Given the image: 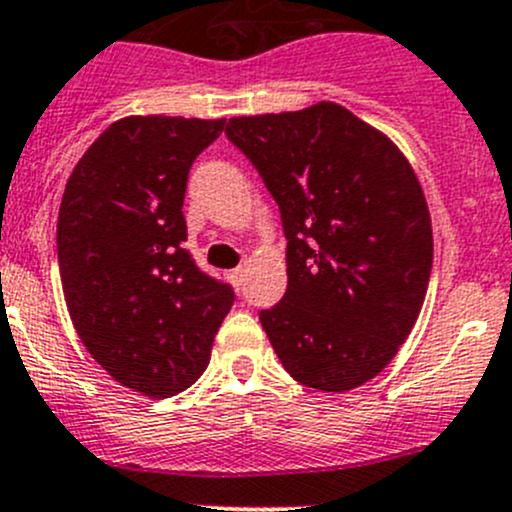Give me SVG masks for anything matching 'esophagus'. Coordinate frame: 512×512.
I'll use <instances>...</instances> for the list:
<instances>
[{
	"label": "esophagus",
	"instance_id": "obj_1",
	"mask_svg": "<svg viewBox=\"0 0 512 512\" xmlns=\"http://www.w3.org/2000/svg\"><path fill=\"white\" fill-rule=\"evenodd\" d=\"M242 275H245V270H242V267H235V270L227 272V280H230L232 285H240V282H242Z\"/></svg>",
	"mask_w": 512,
	"mask_h": 512
}]
</instances>
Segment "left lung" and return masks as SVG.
<instances>
[{
  "instance_id": "8db88e82",
  "label": "left lung",
  "mask_w": 512,
  "mask_h": 512,
  "mask_svg": "<svg viewBox=\"0 0 512 512\" xmlns=\"http://www.w3.org/2000/svg\"><path fill=\"white\" fill-rule=\"evenodd\" d=\"M225 136L280 208L287 289L260 322L282 366L319 391L374 379L414 329L433 265L409 160L329 101L230 118Z\"/></svg>"
}]
</instances>
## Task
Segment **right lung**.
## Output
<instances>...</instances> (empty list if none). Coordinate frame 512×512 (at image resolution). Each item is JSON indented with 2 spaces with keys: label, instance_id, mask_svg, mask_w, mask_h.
Segmentation results:
<instances>
[{
  "label": "right lung",
  "instance_id": "1",
  "mask_svg": "<svg viewBox=\"0 0 512 512\" xmlns=\"http://www.w3.org/2000/svg\"><path fill=\"white\" fill-rule=\"evenodd\" d=\"M220 121L131 116L76 163L56 223L66 307L81 342L118 381L153 399L200 379L235 289L183 247L185 185Z\"/></svg>",
  "mask_w": 512,
  "mask_h": 512
}]
</instances>
